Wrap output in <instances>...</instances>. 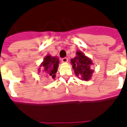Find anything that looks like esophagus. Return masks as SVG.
<instances>
[{"label":"esophagus","mask_w":127,"mask_h":127,"mask_svg":"<svg viewBox=\"0 0 127 127\" xmlns=\"http://www.w3.org/2000/svg\"><path fill=\"white\" fill-rule=\"evenodd\" d=\"M61 61L64 63H67L68 62V58H66V57H64V58H63L61 59Z\"/></svg>","instance_id":"esophagus-1"}]
</instances>
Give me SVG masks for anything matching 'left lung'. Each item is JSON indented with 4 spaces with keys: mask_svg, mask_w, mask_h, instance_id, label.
<instances>
[{
    "mask_svg": "<svg viewBox=\"0 0 127 127\" xmlns=\"http://www.w3.org/2000/svg\"><path fill=\"white\" fill-rule=\"evenodd\" d=\"M76 54L77 56L71 60L75 73L82 80H90L93 73V70L91 69V65L93 64L92 61L81 52L78 51Z\"/></svg>",
    "mask_w": 127,
    "mask_h": 127,
    "instance_id": "obj_1",
    "label": "left lung"
}]
</instances>
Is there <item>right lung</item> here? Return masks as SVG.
I'll return each instance as SVG.
<instances>
[{"label":"right lung","mask_w":127,"mask_h":127,"mask_svg":"<svg viewBox=\"0 0 127 127\" xmlns=\"http://www.w3.org/2000/svg\"><path fill=\"white\" fill-rule=\"evenodd\" d=\"M58 63H59V60L57 57L51 56L50 55L47 56L44 58L43 62L41 65L43 73L45 75H47L54 79L56 77L55 73L58 69ZM39 71H41L40 69Z\"/></svg>","instance_id":"right-lung-1"}]
</instances>
